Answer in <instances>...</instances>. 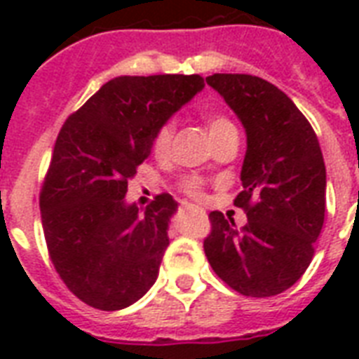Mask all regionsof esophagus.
Masks as SVG:
<instances>
[{
  "mask_svg": "<svg viewBox=\"0 0 359 359\" xmlns=\"http://www.w3.org/2000/svg\"><path fill=\"white\" fill-rule=\"evenodd\" d=\"M182 207H184V208H194V207H190V205H182Z\"/></svg>",
  "mask_w": 359,
  "mask_h": 359,
  "instance_id": "34e87169",
  "label": "esophagus"
}]
</instances>
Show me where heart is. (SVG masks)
Instances as JSON below:
<instances>
[{
  "label": "heart",
  "instance_id": "b5f03b06",
  "mask_svg": "<svg viewBox=\"0 0 359 359\" xmlns=\"http://www.w3.org/2000/svg\"><path fill=\"white\" fill-rule=\"evenodd\" d=\"M207 126H208V134L210 137H218V135L225 134V132H231V130H236L235 124L231 123L225 115L214 114L210 115L207 119ZM173 124H162L160 128L154 132V137H152V152L156 154V156H165L171 149V141H173ZM182 190L184 194H188L194 199H201L203 197V182L196 177H190V179L182 180Z\"/></svg>",
  "mask_w": 359,
  "mask_h": 359
}]
</instances>
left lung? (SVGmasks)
<instances>
[{
  "mask_svg": "<svg viewBox=\"0 0 359 359\" xmlns=\"http://www.w3.org/2000/svg\"><path fill=\"white\" fill-rule=\"evenodd\" d=\"M207 83L244 124L248 149L235 205L248 224L214 210L203 248L231 289L251 298L283 292L304 276L326 210V168L317 134L294 102L250 74H212Z\"/></svg>",
  "mask_w": 359,
  "mask_h": 359,
  "instance_id": "8db88e82",
  "label": "left lung"
}]
</instances>
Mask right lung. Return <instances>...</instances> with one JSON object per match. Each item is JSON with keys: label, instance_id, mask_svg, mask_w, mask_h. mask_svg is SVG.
Listing matches in <instances>:
<instances>
[{"label": "right lung", "instance_id": "add662e5", "mask_svg": "<svg viewBox=\"0 0 359 359\" xmlns=\"http://www.w3.org/2000/svg\"><path fill=\"white\" fill-rule=\"evenodd\" d=\"M203 87L199 74L119 76L65 121L39 205L53 266L87 306L119 311L156 281L177 201L160 194L141 214L124 196L154 132Z\"/></svg>", "mask_w": 359, "mask_h": 359}]
</instances>
